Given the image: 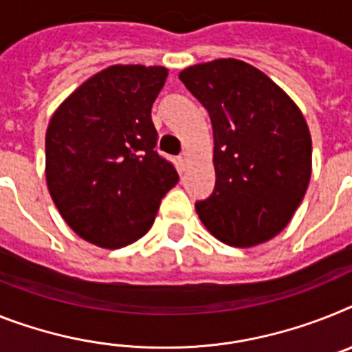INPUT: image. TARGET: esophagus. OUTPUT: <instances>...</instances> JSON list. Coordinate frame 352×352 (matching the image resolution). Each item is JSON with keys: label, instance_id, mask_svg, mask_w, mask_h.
Listing matches in <instances>:
<instances>
[{"label": "esophagus", "instance_id": "1", "mask_svg": "<svg viewBox=\"0 0 352 352\" xmlns=\"http://www.w3.org/2000/svg\"><path fill=\"white\" fill-rule=\"evenodd\" d=\"M186 162H188V153L182 152L181 155H179V164H181L182 168H186Z\"/></svg>", "mask_w": 352, "mask_h": 352}]
</instances>
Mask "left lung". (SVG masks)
Returning a JSON list of instances; mask_svg holds the SVG:
<instances>
[{
	"label": "left lung",
	"instance_id": "obj_1",
	"mask_svg": "<svg viewBox=\"0 0 352 352\" xmlns=\"http://www.w3.org/2000/svg\"><path fill=\"white\" fill-rule=\"evenodd\" d=\"M208 109L214 138V190L195 204L217 240L254 247L279 234L311 177V135L300 109L263 71L236 58L179 73Z\"/></svg>",
	"mask_w": 352,
	"mask_h": 352
}]
</instances>
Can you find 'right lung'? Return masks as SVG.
<instances>
[{"label":"right lung","mask_w":352,"mask_h":352,"mask_svg":"<svg viewBox=\"0 0 352 352\" xmlns=\"http://www.w3.org/2000/svg\"><path fill=\"white\" fill-rule=\"evenodd\" d=\"M162 66L116 64L60 103L46 131V182L67 226L89 243L120 249L150 231L161 199L179 182L155 152L152 105Z\"/></svg>","instance_id":"1"}]
</instances>
